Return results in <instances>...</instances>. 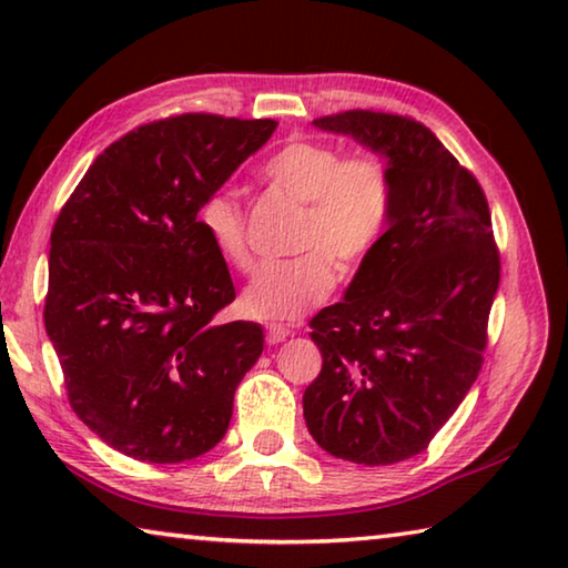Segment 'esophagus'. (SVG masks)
I'll use <instances>...</instances> for the list:
<instances>
[{
  "label": "esophagus",
  "instance_id": "obj_1",
  "mask_svg": "<svg viewBox=\"0 0 568 568\" xmlns=\"http://www.w3.org/2000/svg\"><path fill=\"white\" fill-rule=\"evenodd\" d=\"M285 338H287V328H283V325H267V331H265L267 343L277 345V343H283Z\"/></svg>",
  "mask_w": 568,
  "mask_h": 568
}]
</instances>
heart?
<instances>
[{
  "label": "heart",
  "mask_w": 568,
  "mask_h": 568,
  "mask_svg": "<svg viewBox=\"0 0 568 568\" xmlns=\"http://www.w3.org/2000/svg\"><path fill=\"white\" fill-rule=\"evenodd\" d=\"M263 178L305 205L293 243L301 255L263 265L240 295V311L253 321L291 323L328 297L335 283L333 264L348 275L368 261L386 235L396 192L381 155L345 158L341 148L321 140L287 142L265 160ZM200 227L227 265L237 271L253 265L237 200L210 197L200 210Z\"/></svg>",
  "instance_id": "b5f03b06"
}]
</instances>
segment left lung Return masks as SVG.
Returning <instances> with one entry per match:
<instances>
[{
  "mask_svg": "<svg viewBox=\"0 0 568 568\" xmlns=\"http://www.w3.org/2000/svg\"><path fill=\"white\" fill-rule=\"evenodd\" d=\"M313 122L386 155L396 197L345 301L313 315L323 368L303 416L331 456L398 464L428 448L484 365L501 281L491 210L474 172L408 114L345 110Z\"/></svg>",
  "mask_w": 568,
  "mask_h": 568,
  "instance_id": "obj_1",
  "label": "left lung"
}]
</instances>
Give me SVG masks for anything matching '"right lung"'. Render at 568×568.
Instances as JSON below:
<instances>
[{
    "label": "right lung",
    "mask_w": 568,
    "mask_h": 568,
    "mask_svg": "<svg viewBox=\"0 0 568 568\" xmlns=\"http://www.w3.org/2000/svg\"><path fill=\"white\" fill-rule=\"evenodd\" d=\"M275 128L210 112L140 124L60 210L44 328L72 410L124 456L180 464L225 436L265 335L213 323L235 285L197 215Z\"/></svg>",
    "instance_id": "1"
}]
</instances>
